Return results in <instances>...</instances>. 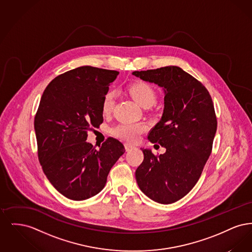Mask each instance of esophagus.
I'll use <instances>...</instances> for the list:
<instances>
[{"instance_id": "34e87169", "label": "esophagus", "mask_w": 252, "mask_h": 252, "mask_svg": "<svg viewBox=\"0 0 252 252\" xmlns=\"http://www.w3.org/2000/svg\"><path fill=\"white\" fill-rule=\"evenodd\" d=\"M125 148H126V151H130L131 149L134 148V146L131 145V144H125Z\"/></svg>"}]
</instances>
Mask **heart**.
Masks as SVG:
<instances>
[{
	"label": "heart",
	"instance_id": "b5f03b06",
	"mask_svg": "<svg viewBox=\"0 0 252 252\" xmlns=\"http://www.w3.org/2000/svg\"><path fill=\"white\" fill-rule=\"evenodd\" d=\"M128 92L132 98L143 108H150L156 103L157 95L154 89L144 82L132 84ZM114 106V92L108 91L103 97L102 111L105 114L109 113ZM147 127L143 124H122L110 129V133L123 141L136 143L141 135L146 131Z\"/></svg>",
	"mask_w": 252,
	"mask_h": 252
}]
</instances>
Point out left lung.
I'll use <instances>...</instances> for the list:
<instances>
[{"label": "left lung", "instance_id": "left-lung-1", "mask_svg": "<svg viewBox=\"0 0 252 252\" xmlns=\"http://www.w3.org/2000/svg\"><path fill=\"white\" fill-rule=\"evenodd\" d=\"M132 74L164 91L161 119L147 138L166 152L154 155L150 149H142L144 161L136 170V180L152 200L174 203L192 190L212 153L217 128L214 103L203 84L180 67Z\"/></svg>", "mask_w": 252, "mask_h": 252}]
</instances>
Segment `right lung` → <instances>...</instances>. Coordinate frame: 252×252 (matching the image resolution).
<instances>
[{
	"instance_id": "1",
	"label": "right lung",
	"mask_w": 252,
	"mask_h": 252,
	"mask_svg": "<svg viewBox=\"0 0 252 252\" xmlns=\"http://www.w3.org/2000/svg\"><path fill=\"white\" fill-rule=\"evenodd\" d=\"M117 71L82 66L53 79L41 96L34 126L37 156L51 184L72 200L101 192L125 147L109 137L99 150L86 142L103 123L102 101Z\"/></svg>"
}]
</instances>
